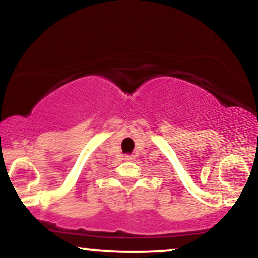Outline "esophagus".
<instances>
[{
    "label": "esophagus",
    "mask_w": 258,
    "mask_h": 258,
    "mask_svg": "<svg viewBox=\"0 0 258 258\" xmlns=\"http://www.w3.org/2000/svg\"><path fill=\"white\" fill-rule=\"evenodd\" d=\"M123 159H125V161H133V159H135V156H133V155H126L125 157H123Z\"/></svg>",
    "instance_id": "34e87169"
}]
</instances>
